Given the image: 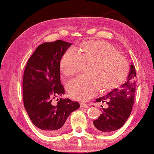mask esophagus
Masks as SVG:
<instances>
[{"instance_id":"34e87169","label":"esophagus","mask_w":154,"mask_h":154,"mask_svg":"<svg viewBox=\"0 0 154 154\" xmlns=\"http://www.w3.org/2000/svg\"><path fill=\"white\" fill-rule=\"evenodd\" d=\"M80 107H81V108H88L89 107V105H87L86 103H81L80 104Z\"/></svg>"}]
</instances>
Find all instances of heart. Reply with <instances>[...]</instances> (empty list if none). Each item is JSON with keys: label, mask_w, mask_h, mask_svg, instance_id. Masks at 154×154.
<instances>
[{"label": "heart", "mask_w": 154, "mask_h": 154, "mask_svg": "<svg viewBox=\"0 0 154 154\" xmlns=\"http://www.w3.org/2000/svg\"><path fill=\"white\" fill-rule=\"evenodd\" d=\"M83 65H91L88 71L90 77H78L68 86L69 96L80 100L90 98L100 89L107 93L118 88L129 73L127 61L114 47L105 41L82 42L78 53L68 49L60 61L61 72L67 77L77 75Z\"/></svg>", "instance_id": "1"}]
</instances>
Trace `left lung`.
Segmentation results:
<instances>
[{
  "label": "left lung",
  "instance_id": "left-lung-1",
  "mask_svg": "<svg viewBox=\"0 0 154 154\" xmlns=\"http://www.w3.org/2000/svg\"><path fill=\"white\" fill-rule=\"evenodd\" d=\"M136 74L134 65H131L127 81L119 88L113 89L107 96L97 98L96 103L105 104L101 114L93 123L96 131L107 134L116 131L127 121L131 112L136 93Z\"/></svg>",
  "mask_w": 154,
  "mask_h": 154
}]
</instances>
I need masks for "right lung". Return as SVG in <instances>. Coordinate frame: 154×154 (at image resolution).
Here are the masks:
<instances>
[{
  "mask_svg": "<svg viewBox=\"0 0 154 154\" xmlns=\"http://www.w3.org/2000/svg\"><path fill=\"white\" fill-rule=\"evenodd\" d=\"M72 45L58 40L44 42L37 47L26 65L23 79V98L26 112L35 126L42 134H60L71 113L78 109V102L60 98L56 105L52 100L65 94L60 82V61Z\"/></svg>",
  "mask_w": 154,
  "mask_h": 154,
  "instance_id": "right-lung-1",
  "label": "right lung"
}]
</instances>
